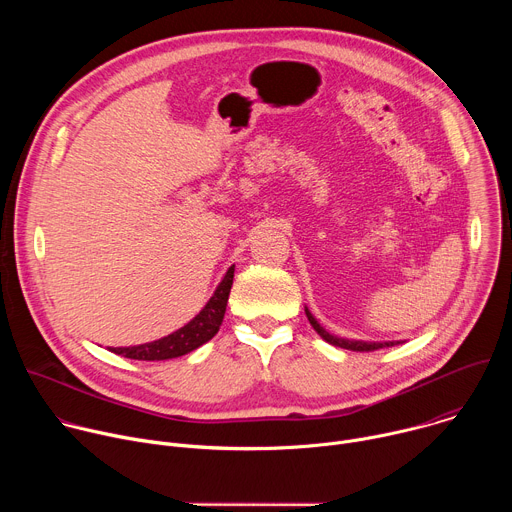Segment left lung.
Segmentation results:
<instances>
[{
    "label": "left lung",
    "instance_id": "left-lung-1",
    "mask_svg": "<svg viewBox=\"0 0 512 512\" xmlns=\"http://www.w3.org/2000/svg\"><path fill=\"white\" fill-rule=\"evenodd\" d=\"M306 310V316L310 320V324L314 326V330L332 346H338V348H346V350H356V352H369V350H379V348H385V346H395L399 344V340H389V342H367V340H350V338H342V336H336L332 332H328L324 326H320V322L314 318V314L308 310V306H304Z\"/></svg>",
    "mask_w": 512,
    "mask_h": 512
}]
</instances>
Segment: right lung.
I'll list each match as a JSON object with an SVG mask.
<instances>
[{
  "instance_id": "1",
  "label": "right lung",
  "mask_w": 512,
  "mask_h": 512,
  "mask_svg": "<svg viewBox=\"0 0 512 512\" xmlns=\"http://www.w3.org/2000/svg\"><path fill=\"white\" fill-rule=\"evenodd\" d=\"M233 277H235V265L227 269L225 277L216 285L214 294L206 302V306L176 332L164 338H158L154 342H145L137 346H117V348L109 346V350L133 360H168V358L184 356L196 350L198 346L208 342L218 332V328H221L227 312L231 287H233Z\"/></svg>"
}]
</instances>
